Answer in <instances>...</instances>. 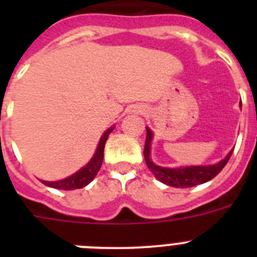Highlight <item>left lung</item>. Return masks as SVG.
Listing matches in <instances>:
<instances>
[{"label":"left lung","mask_w":257,"mask_h":257,"mask_svg":"<svg viewBox=\"0 0 257 257\" xmlns=\"http://www.w3.org/2000/svg\"><path fill=\"white\" fill-rule=\"evenodd\" d=\"M153 134L147 127V139L144 147V158L148 169L153 172V175L163 184H167L170 187L175 188H190L196 187L198 184H203L210 181L224 169V166L228 163L233 151L229 152L228 156L219 163L212 166H190V167H179V169H167L161 167L152 162L151 160V142Z\"/></svg>","instance_id":"obj_1"}]
</instances>
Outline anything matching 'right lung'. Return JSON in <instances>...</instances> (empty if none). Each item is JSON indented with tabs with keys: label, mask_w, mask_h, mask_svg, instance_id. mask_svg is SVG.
<instances>
[{
	"label": "right lung",
	"mask_w": 257,
	"mask_h": 257,
	"mask_svg": "<svg viewBox=\"0 0 257 257\" xmlns=\"http://www.w3.org/2000/svg\"><path fill=\"white\" fill-rule=\"evenodd\" d=\"M113 128H114V127H110L109 130H106L105 133H104V135L101 136L100 142H99V145H97L96 152H95L94 157H92V160L90 161L83 169H81L78 172H76V174L69 176V178L63 179V180L42 181V183H44L45 185H47V187L61 190L81 189V188L86 187L87 184L91 183L101 167L104 157V147H105L106 139H108L109 134L113 131Z\"/></svg>",
	"instance_id": "right-lung-1"
}]
</instances>
